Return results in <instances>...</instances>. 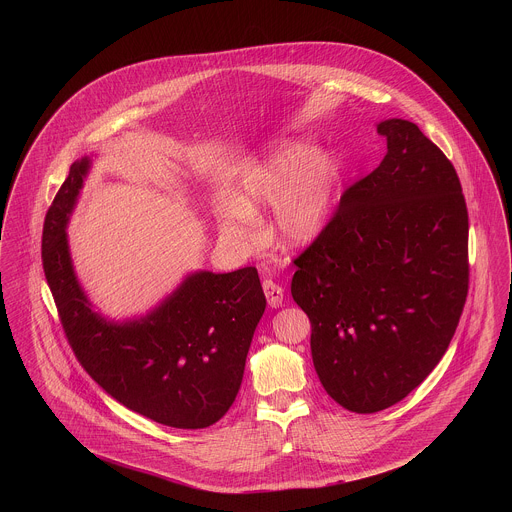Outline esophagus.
<instances>
[{"instance_id": "1", "label": "esophagus", "mask_w": 512, "mask_h": 512, "mask_svg": "<svg viewBox=\"0 0 512 512\" xmlns=\"http://www.w3.org/2000/svg\"><path fill=\"white\" fill-rule=\"evenodd\" d=\"M264 293H266V299H268V305L270 307H280L282 301H284V288L272 280H264L262 284Z\"/></svg>"}]
</instances>
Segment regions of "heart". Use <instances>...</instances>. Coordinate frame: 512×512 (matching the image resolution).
<instances>
[{"label": "heart", "instance_id": "obj_1", "mask_svg": "<svg viewBox=\"0 0 512 512\" xmlns=\"http://www.w3.org/2000/svg\"><path fill=\"white\" fill-rule=\"evenodd\" d=\"M337 181L335 159L325 151H311L290 142L250 169L220 205L215 219L220 234L242 248L260 238L262 207L272 203L270 228L286 248L311 244L323 230Z\"/></svg>", "mask_w": 512, "mask_h": 512}]
</instances>
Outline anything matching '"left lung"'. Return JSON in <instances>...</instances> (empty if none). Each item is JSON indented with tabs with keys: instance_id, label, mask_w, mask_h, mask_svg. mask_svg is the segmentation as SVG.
Masks as SVG:
<instances>
[{
	"instance_id": "left-lung-1",
	"label": "left lung",
	"mask_w": 512,
	"mask_h": 512,
	"mask_svg": "<svg viewBox=\"0 0 512 512\" xmlns=\"http://www.w3.org/2000/svg\"><path fill=\"white\" fill-rule=\"evenodd\" d=\"M376 130L384 159L345 191L293 262V301L311 321L315 372L357 414L380 412L426 380L469 288V217L451 161L408 120Z\"/></svg>"
}]
</instances>
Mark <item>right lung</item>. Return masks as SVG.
<instances>
[{
  "label": "right lung",
  "instance_id": "1",
  "mask_svg": "<svg viewBox=\"0 0 512 512\" xmlns=\"http://www.w3.org/2000/svg\"><path fill=\"white\" fill-rule=\"evenodd\" d=\"M92 159L74 161L43 226V268L63 329L84 370L149 420L209 428L228 412L266 309L256 268L199 270L146 315L116 321L94 311L74 272L67 226Z\"/></svg>",
  "mask_w": 512,
  "mask_h": 512
}]
</instances>
